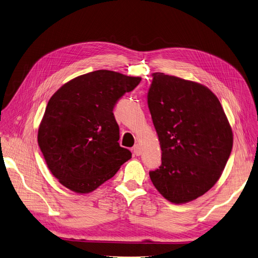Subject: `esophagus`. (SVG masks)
<instances>
[{"mask_svg":"<svg viewBox=\"0 0 258 258\" xmlns=\"http://www.w3.org/2000/svg\"><path fill=\"white\" fill-rule=\"evenodd\" d=\"M133 152H134V154H135L136 156H139L140 154H141V147L139 144H136V145H134V148H133Z\"/></svg>","mask_w":258,"mask_h":258,"instance_id":"obj_1","label":"esophagus"}]
</instances>
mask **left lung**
Instances as JSON below:
<instances>
[{"mask_svg": "<svg viewBox=\"0 0 258 258\" xmlns=\"http://www.w3.org/2000/svg\"><path fill=\"white\" fill-rule=\"evenodd\" d=\"M148 104L161 148L154 186L175 205L203 196L220 178L233 133L218 98L200 83L154 73Z\"/></svg>", "mask_w": 258, "mask_h": 258, "instance_id": "8db88e82", "label": "left lung"}]
</instances>
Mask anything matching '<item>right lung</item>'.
I'll return each instance as SVG.
<instances>
[{
    "instance_id": "add662e5",
    "label": "right lung",
    "mask_w": 258,
    "mask_h": 258,
    "mask_svg": "<svg viewBox=\"0 0 258 258\" xmlns=\"http://www.w3.org/2000/svg\"><path fill=\"white\" fill-rule=\"evenodd\" d=\"M141 81L100 70L62 85L47 103L38 143L51 174L78 194L95 191L113 177L132 153L119 145L113 109Z\"/></svg>"
}]
</instances>
